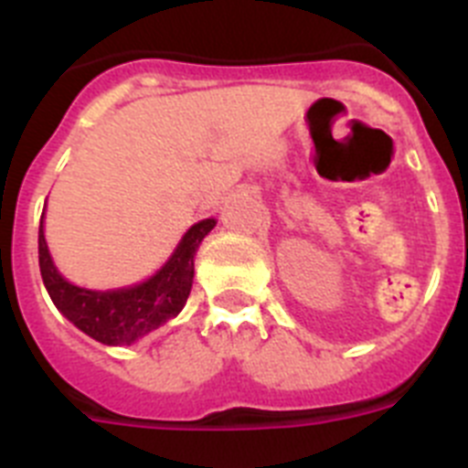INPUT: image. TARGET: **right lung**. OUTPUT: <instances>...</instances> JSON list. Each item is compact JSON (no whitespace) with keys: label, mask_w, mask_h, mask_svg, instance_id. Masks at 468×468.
<instances>
[{"label":"right lung","mask_w":468,"mask_h":468,"mask_svg":"<svg viewBox=\"0 0 468 468\" xmlns=\"http://www.w3.org/2000/svg\"><path fill=\"white\" fill-rule=\"evenodd\" d=\"M44 218V215H41ZM215 227V220H201L183 237L168 260L152 279L122 291H86L58 274L48 255L44 227L39 225V270L53 304L81 333L102 345H131L143 335L164 325L187 302L194 279V255L198 243Z\"/></svg>","instance_id":"add662e5"}]
</instances>
